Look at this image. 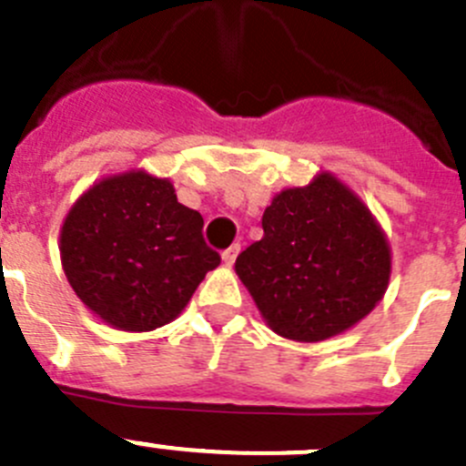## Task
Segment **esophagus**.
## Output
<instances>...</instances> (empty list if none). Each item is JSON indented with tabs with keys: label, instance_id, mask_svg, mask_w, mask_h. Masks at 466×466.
<instances>
[{
	"label": "esophagus",
	"instance_id": "34e87169",
	"mask_svg": "<svg viewBox=\"0 0 466 466\" xmlns=\"http://www.w3.org/2000/svg\"><path fill=\"white\" fill-rule=\"evenodd\" d=\"M238 250H241V246H238V243H234V246H229L228 250H223V255H220V257H223V264L232 266L234 259H237Z\"/></svg>",
	"mask_w": 466,
	"mask_h": 466
}]
</instances>
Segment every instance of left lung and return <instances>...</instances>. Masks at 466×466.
<instances>
[{
    "mask_svg": "<svg viewBox=\"0 0 466 466\" xmlns=\"http://www.w3.org/2000/svg\"><path fill=\"white\" fill-rule=\"evenodd\" d=\"M261 228V241L237 257L234 270L279 337L325 341L385 298L390 238L367 202L329 170L275 193Z\"/></svg>",
    "mask_w": 466,
    "mask_h": 466,
    "instance_id": "8db88e82",
    "label": "left lung"
}]
</instances>
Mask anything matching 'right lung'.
<instances>
[{"mask_svg": "<svg viewBox=\"0 0 466 466\" xmlns=\"http://www.w3.org/2000/svg\"><path fill=\"white\" fill-rule=\"evenodd\" d=\"M202 216L179 205L168 177L143 168L104 175L67 209L61 266L86 309L123 332L177 319L220 264L202 241Z\"/></svg>", "mask_w": 466, "mask_h": 466, "instance_id": "add662e5", "label": "right lung"}]
</instances>
